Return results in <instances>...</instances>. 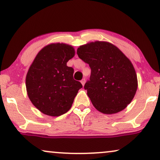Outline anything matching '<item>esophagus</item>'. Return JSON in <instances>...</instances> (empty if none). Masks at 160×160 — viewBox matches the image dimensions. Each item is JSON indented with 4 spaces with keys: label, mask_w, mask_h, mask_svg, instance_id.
Instances as JSON below:
<instances>
[{
    "label": "esophagus",
    "mask_w": 160,
    "mask_h": 160,
    "mask_svg": "<svg viewBox=\"0 0 160 160\" xmlns=\"http://www.w3.org/2000/svg\"><path fill=\"white\" fill-rule=\"evenodd\" d=\"M85 82H86L85 78H83V79H82V81H81V83H82V84L83 87H84V84H85Z\"/></svg>",
    "instance_id": "1"
}]
</instances>
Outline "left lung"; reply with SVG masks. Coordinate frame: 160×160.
<instances>
[{
  "label": "left lung",
  "mask_w": 160,
  "mask_h": 160,
  "mask_svg": "<svg viewBox=\"0 0 160 160\" xmlns=\"http://www.w3.org/2000/svg\"><path fill=\"white\" fill-rule=\"evenodd\" d=\"M77 54L91 68L84 89L94 107L110 115L124 110L138 87L137 76L130 60L116 46L103 41L81 45Z\"/></svg>",
  "instance_id": "left-lung-1"
}]
</instances>
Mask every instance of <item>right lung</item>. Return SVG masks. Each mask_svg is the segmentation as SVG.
<instances>
[{
	"mask_svg": "<svg viewBox=\"0 0 160 160\" xmlns=\"http://www.w3.org/2000/svg\"><path fill=\"white\" fill-rule=\"evenodd\" d=\"M75 55L73 46L51 43L36 55L26 76L28 97L34 107L45 115L58 117L70 110L78 90L73 68L67 62Z\"/></svg>",
	"mask_w": 160,
	"mask_h": 160,
	"instance_id": "1",
	"label": "right lung"
}]
</instances>
